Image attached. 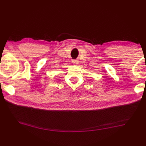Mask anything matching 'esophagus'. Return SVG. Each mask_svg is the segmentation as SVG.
<instances>
[{"mask_svg": "<svg viewBox=\"0 0 146 146\" xmlns=\"http://www.w3.org/2000/svg\"><path fill=\"white\" fill-rule=\"evenodd\" d=\"M72 62H73V64H78V61L76 60H73Z\"/></svg>", "mask_w": 146, "mask_h": 146, "instance_id": "1", "label": "esophagus"}]
</instances>
